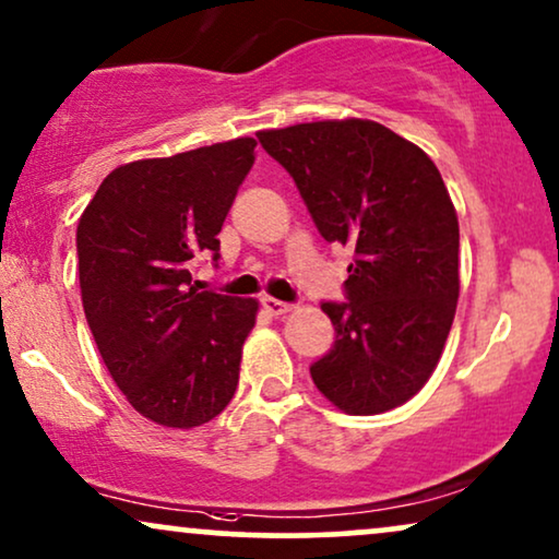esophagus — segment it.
<instances>
[{"label": "esophagus", "mask_w": 559, "mask_h": 559, "mask_svg": "<svg viewBox=\"0 0 559 559\" xmlns=\"http://www.w3.org/2000/svg\"><path fill=\"white\" fill-rule=\"evenodd\" d=\"M260 307H263L267 314H273V317H281V314H286V311H292V304L273 299V296H263V299H260Z\"/></svg>", "instance_id": "esophagus-1"}]
</instances>
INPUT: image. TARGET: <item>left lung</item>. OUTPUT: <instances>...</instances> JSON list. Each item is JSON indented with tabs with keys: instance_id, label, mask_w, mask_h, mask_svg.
Returning <instances> with one entry per match:
<instances>
[{
	"instance_id": "8db88e82",
	"label": "left lung",
	"mask_w": 559,
	"mask_h": 559,
	"mask_svg": "<svg viewBox=\"0 0 559 559\" xmlns=\"http://www.w3.org/2000/svg\"><path fill=\"white\" fill-rule=\"evenodd\" d=\"M326 242L347 245V301H324L334 345L311 362L347 414L406 404L435 373L457 309L460 227L435 163L370 119L258 132Z\"/></svg>"
}]
</instances>
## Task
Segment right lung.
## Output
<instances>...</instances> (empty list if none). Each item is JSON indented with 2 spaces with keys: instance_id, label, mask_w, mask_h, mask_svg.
<instances>
[{
  "instance_id": "obj_1",
  "label": "right lung",
  "mask_w": 559,
  "mask_h": 559,
  "mask_svg": "<svg viewBox=\"0 0 559 559\" xmlns=\"http://www.w3.org/2000/svg\"><path fill=\"white\" fill-rule=\"evenodd\" d=\"M255 140L135 160L104 178L76 229L79 284L104 366L135 412L163 427L214 419L237 391L258 301L199 292Z\"/></svg>"
}]
</instances>
